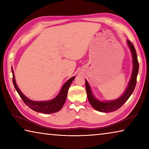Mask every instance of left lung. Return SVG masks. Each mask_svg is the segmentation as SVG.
I'll list each match as a JSON object with an SVG mask.
<instances>
[{
	"instance_id": "1",
	"label": "left lung",
	"mask_w": 149,
	"mask_h": 149,
	"mask_svg": "<svg viewBox=\"0 0 149 149\" xmlns=\"http://www.w3.org/2000/svg\"><path fill=\"white\" fill-rule=\"evenodd\" d=\"M127 42L132 54L133 64V72L127 89H125L124 93L120 98L114 100H111V101L106 102H101L99 100L96 99L93 95L91 90V87L89 84H88L87 81L85 80V88H86L88 100H89V102L91 105L96 110L102 112H114V111L119 109L128 100V99L132 95L133 91L135 89L136 83H137V76L139 72V62L137 60V53H136V50L135 49L134 46H133L132 42H130L129 40H127Z\"/></svg>"
}]
</instances>
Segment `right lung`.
Wrapping results in <instances>:
<instances>
[{
	"label": "right lung",
	"mask_w": 149,
	"mask_h": 149,
	"mask_svg": "<svg viewBox=\"0 0 149 149\" xmlns=\"http://www.w3.org/2000/svg\"><path fill=\"white\" fill-rule=\"evenodd\" d=\"M12 72L13 74V84L14 87L17 92L18 93L19 97L23 100L24 102L26 104L27 107H29L31 109L33 110L36 112L44 113V114H52V113L56 112L59 111L62 108L64 102L66 99L68 91L70 86V85L73 81V80L75 79V77H72L70 78L69 80H68L63 85L61 90L54 99L48 100V101H33L29 99L28 98L26 97L23 93L21 92V91L19 89L18 87L17 86L16 81H15V77L14 74V71L12 69Z\"/></svg>",
	"instance_id": "1"
}]
</instances>
